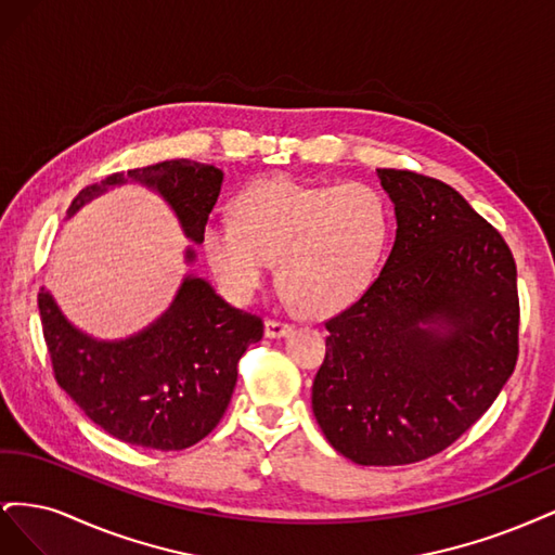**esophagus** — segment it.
<instances>
[{"label":"esophagus","mask_w":555,"mask_h":555,"mask_svg":"<svg viewBox=\"0 0 555 555\" xmlns=\"http://www.w3.org/2000/svg\"><path fill=\"white\" fill-rule=\"evenodd\" d=\"M292 331L289 322H282V319H266V335L268 338H282Z\"/></svg>","instance_id":"34e87169"}]
</instances>
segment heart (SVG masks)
Listing matches in <instances>:
<instances>
[{
  "mask_svg": "<svg viewBox=\"0 0 555 555\" xmlns=\"http://www.w3.org/2000/svg\"><path fill=\"white\" fill-rule=\"evenodd\" d=\"M238 212H212L204 249L224 292L249 300L271 261L310 314H335L365 294L391 236L384 196L363 182L310 184L263 178L238 196Z\"/></svg>",
  "mask_w": 555,
  "mask_h": 555,
  "instance_id": "obj_1",
  "label": "heart"
}]
</instances>
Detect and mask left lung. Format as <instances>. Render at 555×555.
<instances>
[{
	"label": "left lung",
	"mask_w": 555,
	"mask_h": 555,
	"mask_svg": "<svg viewBox=\"0 0 555 555\" xmlns=\"http://www.w3.org/2000/svg\"><path fill=\"white\" fill-rule=\"evenodd\" d=\"M396 243L365 294L324 324L312 412L359 465L435 456L493 405L518 359L516 263L442 180L377 169Z\"/></svg>",
	"instance_id": "1"
}]
</instances>
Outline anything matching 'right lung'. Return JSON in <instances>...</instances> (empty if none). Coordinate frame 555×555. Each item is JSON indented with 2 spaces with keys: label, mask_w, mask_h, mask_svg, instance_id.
<instances>
[{
  "label": "right lung",
  "mask_w": 555,
  "mask_h": 555,
  "mask_svg": "<svg viewBox=\"0 0 555 555\" xmlns=\"http://www.w3.org/2000/svg\"><path fill=\"white\" fill-rule=\"evenodd\" d=\"M224 173L192 159L159 162L113 173L82 190L74 215L94 196L141 182L176 212L184 236L204 243V229ZM188 247L184 259L194 261ZM43 338L57 384L113 438L159 451H180L220 424L238 379V361L263 335L261 317L229 306L210 282L182 280L171 308L125 340H94L62 314L50 292H39Z\"/></svg>",
  "instance_id": "1"
}]
</instances>
